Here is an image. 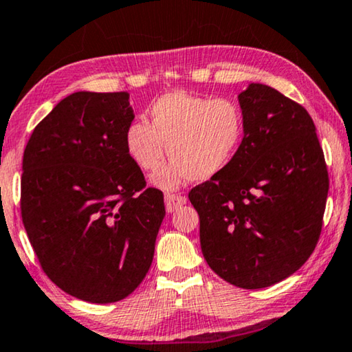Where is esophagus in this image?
<instances>
[{"instance_id":"obj_1","label":"esophagus","mask_w":352,"mask_h":352,"mask_svg":"<svg viewBox=\"0 0 352 352\" xmlns=\"http://www.w3.org/2000/svg\"><path fill=\"white\" fill-rule=\"evenodd\" d=\"M187 198L181 193H166L165 195V206L168 212H175L177 208H181L182 205H186Z\"/></svg>"}]
</instances>
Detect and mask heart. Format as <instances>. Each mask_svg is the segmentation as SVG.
Instances as JSON below:
<instances>
[{"mask_svg":"<svg viewBox=\"0 0 352 352\" xmlns=\"http://www.w3.org/2000/svg\"><path fill=\"white\" fill-rule=\"evenodd\" d=\"M151 124L136 120L125 135L126 151L154 186L176 188L186 181L211 179L230 165L244 135L243 111L230 98H206L176 90L151 106Z\"/></svg>","mask_w":352,"mask_h":352,"instance_id":"heart-1","label":"heart"}]
</instances>
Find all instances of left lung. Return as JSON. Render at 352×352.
<instances>
[{"label":"left lung","instance_id":"1","mask_svg":"<svg viewBox=\"0 0 352 352\" xmlns=\"http://www.w3.org/2000/svg\"><path fill=\"white\" fill-rule=\"evenodd\" d=\"M244 136L226 170L193 187L200 244L211 270L243 289L273 286L311 256L329 192L324 152L308 111L249 84L238 95Z\"/></svg>","mask_w":352,"mask_h":352}]
</instances>
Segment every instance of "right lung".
Instances as JSON below:
<instances>
[{"mask_svg": "<svg viewBox=\"0 0 352 352\" xmlns=\"http://www.w3.org/2000/svg\"><path fill=\"white\" fill-rule=\"evenodd\" d=\"M126 91H76L33 130L23 152L20 210L49 279L76 298L113 303L149 272L165 217L126 151L135 119Z\"/></svg>", "mask_w": 352, "mask_h": 352, "instance_id": "add662e5", "label": "right lung"}]
</instances>
